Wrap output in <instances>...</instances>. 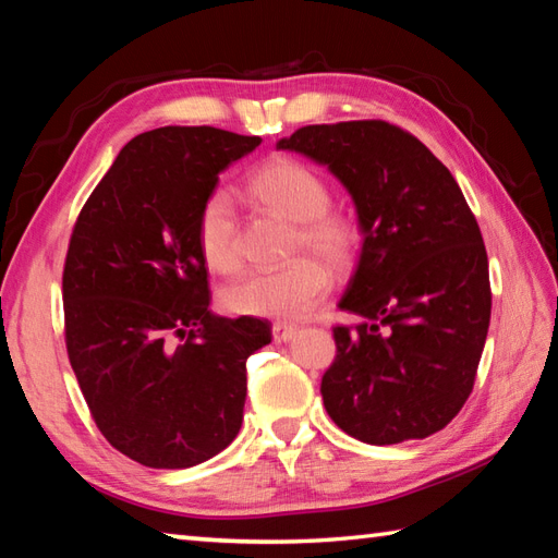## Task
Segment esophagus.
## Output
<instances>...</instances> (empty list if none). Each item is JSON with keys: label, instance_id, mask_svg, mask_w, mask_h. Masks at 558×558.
Wrapping results in <instances>:
<instances>
[{"label": "esophagus", "instance_id": "esophagus-1", "mask_svg": "<svg viewBox=\"0 0 558 558\" xmlns=\"http://www.w3.org/2000/svg\"><path fill=\"white\" fill-rule=\"evenodd\" d=\"M272 338H276L278 342H286V340H290L294 333H298V326L294 324H288V322H276L272 324Z\"/></svg>", "mask_w": 558, "mask_h": 558}]
</instances>
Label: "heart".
I'll list each match as a JSON object with an SVG mask.
<instances>
[{"label":"heart","mask_w":558,"mask_h":558,"mask_svg":"<svg viewBox=\"0 0 558 558\" xmlns=\"http://www.w3.org/2000/svg\"><path fill=\"white\" fill-rule=\"evenodd\" d=\"M246 192L260 208L294 222L292 264L280 270L248 272L220 292L225 312L236 316L298 318L326 298L330 268H348L362 246V230L348 213L330 210V189L310 165L276 156L246 180ZM196 246L206 266L216 272H234L242 264L240 222L232 196L213 189L196 210ZM318 255L312 257L311 254ZM325 259L322 262L320 258Z\"/></svg>","instance_id":"1"}]
</instances>
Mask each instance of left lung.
Here are the masks:
<instances>
[{
	"label": "left lung",
	"mask_w": 558,
	"mask_h": 558,
	"mask_svg": "<svg viewBox=\"0 0 558 558\" xmlns=\"http://www.w3.org/2000/svg\"><path fill=\"white\" fill-rule=\"evenodd\" d=\"M278 148L345 184L364 234L322 378L326 412L364 444L426 438L475 386L492 316L489 260L453 174L417 136L384 120L302 126Z\"/></svg>",
	"instance_id": "left-lung-1"
}]
</instances>
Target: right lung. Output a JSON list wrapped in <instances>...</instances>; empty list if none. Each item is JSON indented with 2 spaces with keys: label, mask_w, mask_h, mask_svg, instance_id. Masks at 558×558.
<instances>
[{
  "label": "right lung",
  "mask_w": 558,
  "mask_h": 558,
  "mask_svg": "<svg viewBox=\"0 0 558 558\" xmlns=\"http://www.w3.org/2000/svg\"><path fill=\"white\" fill-rule=\"evenodd\" d=\"M260 144L216 126L138 134L83 204L62 276L71 369L100 434L146 468L198 465L242 426L270 324L210 310L196 210Z\"/></svg>",
  "instance_id": "add662e5"
}]
</instances>
